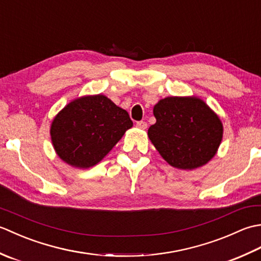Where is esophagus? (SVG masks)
Masks as SVG:
<instances>
[{"mask_svg":"<svg viewBox=\"0 0 261 261\" xmlns=\"http://www.w3.org/2000/svg\"><path fill=\"white\" fill-rule=\"evenodd\" d=\"M137 126L139 127V129H147V123L145 121H138Z\"/></svg>","mask_w":261,"mask_h":261,"instance_id":"34e87169","label":"esophagus"}]
</instances>
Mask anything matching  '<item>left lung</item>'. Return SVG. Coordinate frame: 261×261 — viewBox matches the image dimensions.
Segmentation results:
<instances>
[{
	"mask_svg": "<svg viewBox=\"0 0 261 261\" xmlns=\"http://www.w3.org/2000/svg\"><path fill=\"white\" fill-rule=\"evenodd\" d=\"M148 137L173 167L195 169L214 157L222 140L219 116L197 97H166L154 105Z\"/></svg>",
	"mask_w": 261,
	"mask_h": 261,
	"instance_id": "1",
	"label": "left lung"
}]
</instances>
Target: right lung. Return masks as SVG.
I'll use <instances>...</instances> for the list:
<instances>
[{"mask_svg":"<svg viewBox=\"0 0 261 261\" xmlns=\"http://www.w3.org/2000/svg\"><path fill=\"white\" fill-rule=\"evenodd\" d=\"M132 125L125 110L98 94L66 105L54 119L50 135L65 163L88 168L101 162Z\"/></svg>","mask_w":261,"mask_h":261,"instance_id":"1","label":"right lung"}]
</instances>
